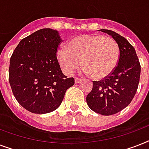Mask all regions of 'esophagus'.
I'll return each mask as SVG.
<instances>
[{
	"mask_svg": "<svg viewBox=\"0 0 149 149\" xmlns=\"http://www.w3.org/2000/svg\"><path fill=\"white\" fill-rule=\"evenodd\" d=\"M80 81H81V79H79V78H77V77L75 78V83H76V84H79Z\"/></svg>",
	"mask_w": 149,
	"mask_h": 149,
	"instance_id": "34e87169",
	"label": "esophagus"
}]
</instances>
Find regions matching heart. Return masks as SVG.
I'll use <instances>...</instances> for the list:
<instances>
[{
    "instance_id": "heart-1",
    "label": "heart",
    "mask_w": 149,
    "mask_h": 149,
    "mask_svg": "<svg viewBox=\"0 0 149 149\" xmlns=\"http://www.w3.org/2000/svg\"><path fill=\"white\" fill-rule=\"evenodd\" d=\"M56 56L65 74H73L81 63L84 73L93 79H102L110 76L116 68L120 49L117 42L111 37L84 35L71 39L67 48H60Z\"/></svg>"
}]
</instances>
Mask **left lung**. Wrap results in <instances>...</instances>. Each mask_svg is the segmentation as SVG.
Returning <instances> with one entry per match:
<instances>
[{
    "label": "left lung",
    "mask_w": 149,
    "mask_h": 149,
    "mask_svg": "<svg viewBox=\"0 0 149 149\" xmlns=\"http://www.w3.org/2000/svg\"><path fill=\"white\" fill-rule=\"evenodd\" d=\"M99 31L111 36L117 42L120 57L110 76L93 81V89L86 96V103L94 112L108 116L122 111L132 102L139 86L141 65L134 48L126 38L111 30Z\"/></svg>",
    "instance_id": "left-lung-1"
}]
</instances>
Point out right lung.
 Masks as SVG:
<instances>
[{
	"mask_svg": "<svg viewBox=\"0 0 149 149\" xmlns=\"http://www.w3.org/2000/svg\"><path fill=\"white\" fill-rule=\"evenodd\" d=\"M58 31H36L21 40L10 59L9 83L17 102L34 113L58 108L65 91L74 85L61 70L56 52L61 43Z\"/></svg>",
	"mask_w": 149,
	"mask_h": 149,
	"instance_id": "right-lung-1",
	"label": "right lung"
}]
</instances>
